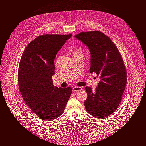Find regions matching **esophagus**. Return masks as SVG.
<instances>
[{
    "mask_svg": "<svg viewBox=\"0 0 146 146\" xmlns=\"http://www.w3.org/2000/svg\"><path fill=\"white\" fill-rule=\"evenodd\" d=\"M82 89V87H78V86H75L74 88H73V91L74 92H76L78 90H81Z\"/></svg>",
    "mask_w": 146,
    "mask_h": 146,
    "instance_id": "1",
    "label": "esophagus"
}]
</instances>
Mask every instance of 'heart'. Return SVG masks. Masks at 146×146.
<instances>
[{"mask_svg": "<svg viewBox=\"0 0 146 146\" xmlns=\"http://www.w3.org/2000/svg\"><path fill=\"white\" fill-rule=\"evenodd\" d=\"M77 51H76V52H77Z\"/></svg>", "mask_w": 146, "mask_h": 146, "instance_id": "b5f03b06", "label": "heart"}]
</instances>
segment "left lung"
<instances>
[{
	"label": "left lung",
	"instance_id": "8db88e82",
	"mask_svg": "<svg viewBox=\"0 0 146 146\" xmlns=\"http://www.w3.org/2000/svg\"><path fill=\"white\" fill-rule=\"evenodd\" d=\"M75 37L89 48L90 73L100 78L94 90L85 87V109L96 118H105L117 110L124 92L127 76L123 59L115 44L102 32H81Z\"/></svg>",
	"mask_w": 146,
	"mask_h": 146
}]
</instances>
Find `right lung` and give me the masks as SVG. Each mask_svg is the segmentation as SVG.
Instances as JSON below:
<instances>
[{
    "label": "right lung",
    "mask_w": 146,
    "mask_h": 146,
    "mask_svg": "<svg viewBox=\"0 0 146 146\" xmlns=\"http://www.w3.org/2000/svg\"><path fill=\"white\" fill-rule=\"evenodd\" d=\"M72 34H44L31 42L23 52L18 68V86L24 101L36 115L51 121L63 113L72 89L53 85L57 52Z\"/></svg>",
    "instance_id": "1"
}]
</instances>
